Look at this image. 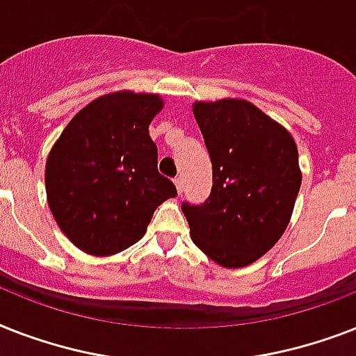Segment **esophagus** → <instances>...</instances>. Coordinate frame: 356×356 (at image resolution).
Returning a JSON list of instances; mask_svg holds the SVG:
<instances>
[{
	"instance_id": "1",
	"label": "esophagus",
	"mask_w": 356,
	"mask_h": 356,
	"mask_svg": "<svg viewBox=\"0 0 356 356\" xmlns=\"http://www.w3.org/2000/svg\"><path fill=\"white\" fill-rule=\"evenodd\" d=\"M175 186H176V189H178V195H180V193L184 191V178H180V176H178V178H175Z\"/></svg>"
}]
</instances>
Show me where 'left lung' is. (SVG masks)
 I'll list each match as a JSON object with an SVG mask.
<instances>
[{"instance_id": "8db88e82", "label": "left lung", "mask_w": 356, "mask_h": 356, "mask_svg": "<svg viewBox=\"0 0 356 356\" xmlns=\"http://www.w3.org/2000/svg\"><path fill=\"white\" fill-rule=\"evenodd\" d=\"M193 113L213 165L207 200L181 204L193 243L226 268L248 266L289 226L301 186L298 147L248 101L196 102Z\"/></svg>"}]
</instances>
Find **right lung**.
<instances>
[{"label": "right lung", "mask_w": 356, "mask_h": 356, "mask_svg": "<svg viewBox=\"0 0 356 356\" xmlns=\"http://www.w3.org/2000/svg\"><path fill=\"white\" fill-rule=\"evenodd\" d=\"M163 101L118 92L82 108L45 163L49 209L65 237L92 255H113L143 237L156 207L176 196L158 172L149 124Z\"/></svg>", "instance_id": "add662e5"}]
</instances>
